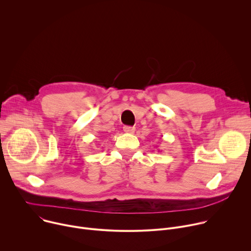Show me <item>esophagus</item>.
Masks as SVG:
<instances>
[{
  "instance_id": "esophagus-1",
  "label": "esophagus",
  "mask_w": 251,
  "mask_h": 251,
  "mask_svg": "<svg viewBox=\"0 0 251 251\" xmlns=\"http://www.w3.org/2000/svg\"><path fill=\"white\" fill-rule=\"evenodd\" d=\"M123 130H124V132H126V133H128V134H133L134 132H135V127H131V126H124L123 127Z\"/></svg>"
}]
</instances>
